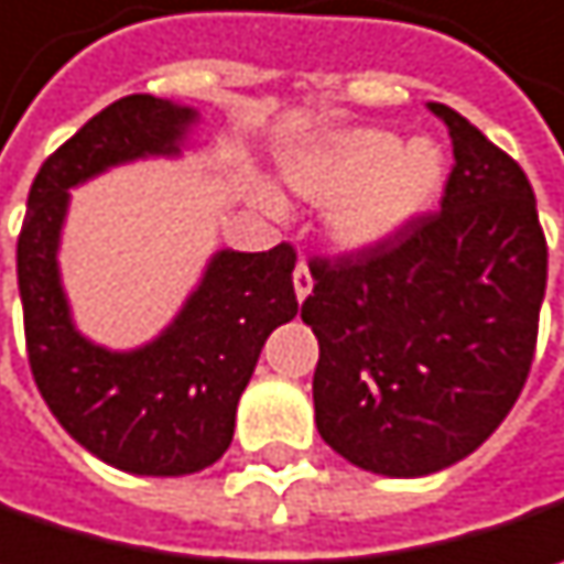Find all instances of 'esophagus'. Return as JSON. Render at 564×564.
I'll return each mask as SVG.
<instances>
[{"instance_id": "esophagus-1", "label": "esophagus", "mask_w": 564, "mask_h": 564, "mask_svg": "<svg viewBox=\"0 0 564 564\" xmlns=\"http://www.w3.org/2000/svg\"><path fill=\"white\" fill-rule=\"evenodd\" d=\"M311 289H314L311 269L304 267V263H297V267H295V297H297V301H304V297L311 295Z\"/></svg>"}]
</instances>
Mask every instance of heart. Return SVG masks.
<instances>
[{"label":"heart","instance_id":"obj_1","mask_svg":"<svg viewBox=\"0 0 564 564\" xmlns=\"http://www.w3.org/2000/svg\"><path fill=\"white\" fill-rule=\"evenodd\" d=\"M447 161L435 139H406L378 127L329 132L282 161L297 196L333 203L329 235L343 250H375L400 238L441 196Z\"/></svg>","mask_w":564,"mask_h":564}]
</instances>
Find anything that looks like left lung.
<instances>
[{"label": "left lung", "mask_w": 564, "mask_h": 564, "mask_svg": "<svg viewBox=\"0 0 564 564\" xmlns=\"http://www.w3.org/2000/svg\"><path fill=\"white\" fill-rule=\"evenodd\" d=\"M441 212L346 260H314L301 321L321 343L314 415L326 444L378 476L469 457L505 422L536 349L546 238L514 158L447 104Z\"/></svg>", "instance_id": "obj_1"}]
</instances>
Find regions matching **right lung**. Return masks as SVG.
Instances as JSON below:
<instances>
[{
    "label": "right lung",
    "mask_w": 564,
    "mask_h": 564,
    "mask_svg": "<svg viewBox=\"0 0 564 564\" xmlns=\"http://www.w3.org/2000/svg\"><path fill=\"white\" fill-rule=\"evenodd\" d=\"M199 110L155 95L104 107L43 161L18 238L28 361L56 422L98 460L135 476H186L235 437V412L275 326L297 314L295 250H218L177 317L127 352L72 321L59 272L69 189L142 158H181Z\"/></svg>",
    "instance_id": "right-lung-1"
}]
</instances>
